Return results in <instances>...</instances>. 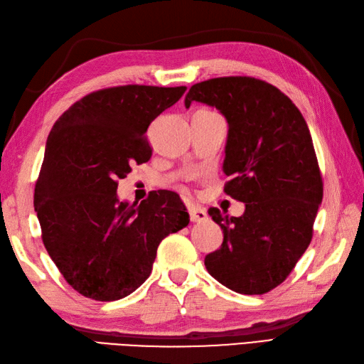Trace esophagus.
I'll list each match as a JSON object with an SVG mask.
<instances>
[{
	"label": "esophagus",
	"mask_w": 364,
	"mask_h": 364,
	"mask_svg": "<svg viewBox=\"0 0 364 364\" xmlns=\"http://www.w3.org/2000/svg\"><path fill=\"white\" fill-rule=\"evenodd\" d=\"M188 214H190V220L191 222H205L208 219V214H206L205 210L198 208V206H188Z\"/></svg>",
	"instance_id": "34e87169"
}]
</instances>
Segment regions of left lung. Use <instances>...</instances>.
<instances>
[{
    "instance_id": "8db88e82",
    "label": "left lung",
    "mask_w": 364,
    "mask_h": 364,
    "mask_svg": "<svg viewBox=\"0 0 364 364\" xmlns=\"http://www.w3.org/2000/svg\"><path fill=\"white\" fill-rule=\"evenodd\" d=\"M208 104L227 117L230 130L225 193L243 202L231 218L208 214L223 242L205 257L211 276L239 294L269 292L287 280L309 247L323 199V179L303 114L272 84L251 76H223L191 85L185 97Z\"/></svg>"
}]
</instances>
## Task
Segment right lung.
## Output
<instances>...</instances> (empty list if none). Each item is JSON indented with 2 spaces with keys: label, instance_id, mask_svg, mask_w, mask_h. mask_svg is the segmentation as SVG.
<instances>
[{
  "label": "right lung",
  "instance_id": "right-lung-1",
  "mask_svg": "<svg viewBox=\"0 0 364 364\" xmlns=\"http://www.w3.org/2000/svg\"><path fill=\"white\" fill-rule=\"evenodd\" d=\"M186 87L117 85L68 107L47 137L35 185V211L52 260L87 299L130 296L150 277L159 243L188 225L173 191H153L139 205L119 202L117 179L149 162L146 129Z\"/></svg>",
  "mask_w": 364,
  "mask_h": 364
}]
</instances>
